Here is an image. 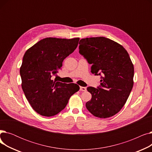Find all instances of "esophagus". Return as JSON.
Masks as SVG:
<instances>
[{
  "mask_svg": "<svg viewBox=\"0 0 152 152\" xmlns=\"http://www.w3.org/2000/svg\"><path fill=\"white\" fill-rule=\"evenodd\" d=\"M80 91H86V87H80Z\"/></svg>",
  "mask_w": 152,
  "mask_h": 152,
  "instance_id": "obj_1",
  "label": "esophagus"
}]
</instances>
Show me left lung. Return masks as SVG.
Here are the masks:
<instances>
[{
	"instance_id": "obj_1",
	"label": "left lung",
	"mask_w": 152,
	"mask_h": 152,
	"mask_svg": "<svg viewBox=\"0 0 152 152\" xmlns=\"http://www.w3.org/2000/svg\"><path fill=\"white\" fill-rule=\"evenodd\" d=\"M79 53L91 64V72L100 76V85L88 87L92 99L86 107L94 116L106 118L118 113L133 87L134 66L120 44L104 37L82 39Z\"/></svg>"
}]
</instances>
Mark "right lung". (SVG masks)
Instances as JSON below:
<instances>
[{"label":"right lung","mask_w":152,"mask_h":152,"mask_svg":"<svg viewBox=\"0 0 152 152\" xmlns=\"http://www.w3.org/2000/svg\"><path fill=\"white\" fill-rule=\"evenodd\" d=\"M79 38L47 37L37 42L23 56L20 73L22 89L33 108L44 116H52L66 106L72 95L79 90L76 84L53 80L64 59L73 53Z\"/></svg>","instance_id":"add662e5"}]
</instances>
